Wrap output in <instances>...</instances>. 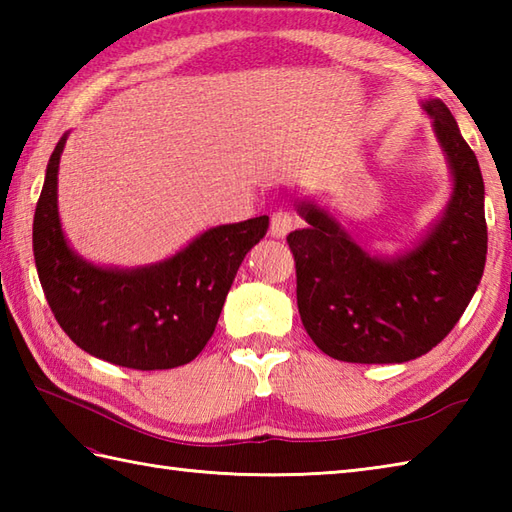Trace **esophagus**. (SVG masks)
Here are the masks:
<instances>
[{"mask_svg":"<svg viewBox=\"0 0 512 512\" xmlns=\"http://www.w3.org/2000/svg\"><path fill=\"white\" fill-rule=\"evenodd\" d=\"M297 226V215L288 209H279L270 217V235L286 237Z\"/></svg>","mask_w":512,"mask_h":512,"instance_id":"34e87169","label":"esophagus"}]
</instances>
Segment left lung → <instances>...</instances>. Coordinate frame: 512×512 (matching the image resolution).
<instances>
[{
	"label": "left lung",
	"mask_w": 512,
	"mask_h": 512,
	"mask_svg": "<svg viewBox=\"0 0 512 512\" xmlns=\"http://www.w3.org/2000/svg\"><path fill=\"white\" fill-rule=\"evenodd\" d=\"M453 169V198L424 242L396 262L369 257L339 222L299 204L308 228L286 242L297 268L303 328L347 363H405L433 350L460 321L486 264L484 180L449 107L424 105Z\"/></svg>",
	"instance_id": "1"
}]
</instances>
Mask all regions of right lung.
Instances as JSON below:
<instances>
[{
	"label": "right lung",
	"mask_w": 512,
	"mask_h": 512,
	"mask_svg": "<svg viewBox=\"0 0 512 512\" xmlns=\"http://www.w3.org/2000/svg\"><path fill=\"white\" fill-rule=\"evenodd\" d=\"M54 147L32 224L43 295L63 332L88 354L129 369L191 363L215 332L239 264L268 231V215L217 226L149 268H96L68 248L57 213Z\"/></svg>",
	"instance_id": "1"
}]
</instances>
